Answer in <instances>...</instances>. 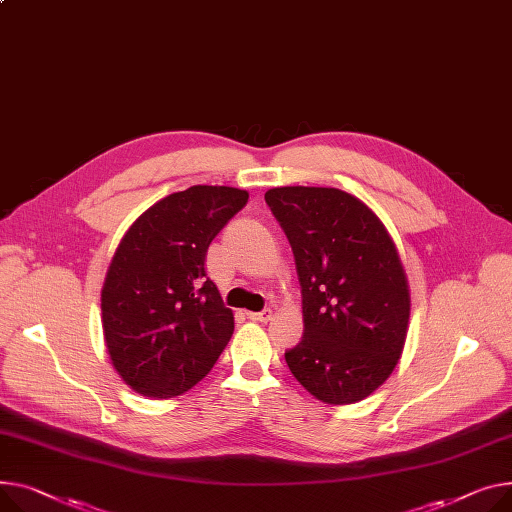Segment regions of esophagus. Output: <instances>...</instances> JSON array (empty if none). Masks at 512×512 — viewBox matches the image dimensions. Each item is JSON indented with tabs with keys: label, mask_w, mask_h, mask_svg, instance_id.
Returning a JSON list of instances; mask_svg holds the SVG:
<instances>
[{
	"label": "esophagus",
	"mask_w": 512,
	"mask_h": 512,
	"mask_svg": "<svg viewBox=\"0 0 512 512\" xmlns=\"http://www.w3.org/2000/svg\"><path fill=\"white\" fill-rule=\"evenodd\" d=\"M247 317L251 321H259V323H267L271 319V311H261V313H247Z\"/></svg>",
	"instance_id": "obj_1"
}]
</instances>
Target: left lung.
Instances as JSON below:
<instances>
[{
  "label": "left lung",
  "mask_w": 512,
  "mask_h": 512,
  "mask_svg": "<svg viewBox=\"0 0 512 512\" xmlns=\"http://www.w3.org/2000/svg\"><path fill=\"white\" fill-rule=\"evenodd\" d=\"M294 253L304 333L286 350L296 381L325 403H354L393 372L410 321V290L383 222L331 187L265 193Z\"/></svg>",
  "instance_id": "1"
}]
</instances>
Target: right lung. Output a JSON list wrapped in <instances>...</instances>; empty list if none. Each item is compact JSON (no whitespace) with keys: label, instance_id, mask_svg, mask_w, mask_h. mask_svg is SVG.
<instances>
[{"label":"right lung","instance_id":"add662e5","mask_svg":"<svg viewBox=\"0 0 512 512\" xmlns=\"http://www.w3.org/2000/svg\"><path fill=\"white\" fill-rule=\"evenodd\" d=\"M247 199L234 187L193 185L154 203L121 238L100 309L111 362L133 391L181 395L226 348L234 317L206 274V255Z\"/></svg>","mask_w":512,"mask_h":512}]
</instances>
